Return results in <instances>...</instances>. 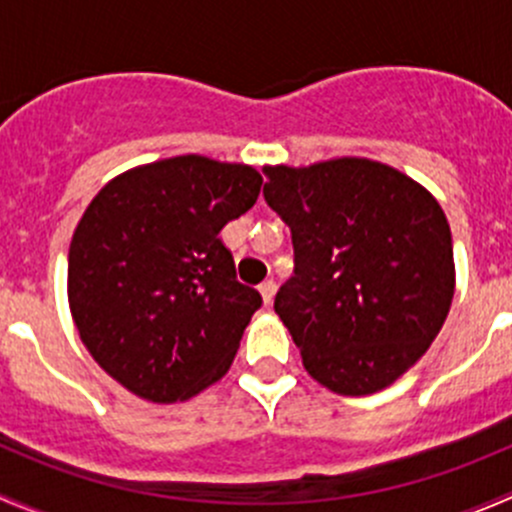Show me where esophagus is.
Returning <instances> with one entry per match:
<instances>
[{"instance_id":"obj_1","label":"esophagus","mask_w":512,"mask_h":512,"mask_svg":"<svg viewBox=\"0 0 512 512\" xmlns=\"http://www.w3.org/2000/svg\"><path fill=\"white\" fill-rule=\"evenodd\" d=\"M275 292H277V282L275 280H265L260 285V294H262V299H265V304H272V299H275Z\"/></svg>"}]
</instances>
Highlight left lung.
<instances>
[{
	"label": "left lung",
	"instance_id": "1",
	"mask_svg": "<svg viewBox=\"0 0 512 512\" xmlns=\"http://www.w3.org/2000/svg\"><path fill=\"white\" fill-rule=\"evenodd\" d=\"M265 175L262 195L294 247L275 312L304 369L344 396L386 389L426 354L451 309L456 270L441 205L366 158Z\"/></svg>",
	"mask_w": 512,
	"mask_h": 512
}]
</instances>
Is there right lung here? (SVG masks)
Listing matches in <instances>:
<instances>
[{
	"mask_svg": "<svg viewBox=\"0 0 512 512\" xmlns=\"http://www.w3.org/2000/svg\"><path fill=\"white\" fill-rule=\"evenodd\" d=\"M260 185L250 165L178 156L118 175L86 208L71 314L98 366L141 399H190L230 369L262 297L218 235Z\"/></svg>",
	"mask_w": 512,
	"mask_h": 512,
	"instance_id": "add662e5",
	"label": "right lung"
}]
</instances>
